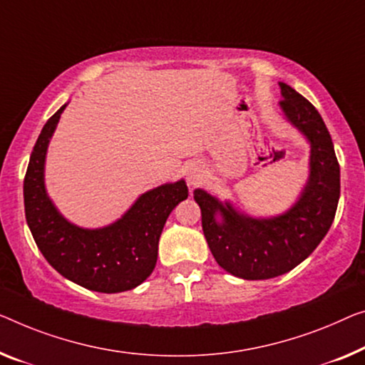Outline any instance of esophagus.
<instances>
[{"label": "esophagus", "mask_w": 365, "mask_h": 365, "mask_svg": "<svg viewBox=\"0 0 365 365\" xmlns=\"http://www.w3.org/2000/svg\"><path fill=\"white\" fill-rule=\"evenodd\" d=\"M203 180V170H201V167L198 165H190L188 170H187V182L188 185H192V187H197V185Z\"/></svg>", "instance_id": "esophagus-1"}]
</instances>
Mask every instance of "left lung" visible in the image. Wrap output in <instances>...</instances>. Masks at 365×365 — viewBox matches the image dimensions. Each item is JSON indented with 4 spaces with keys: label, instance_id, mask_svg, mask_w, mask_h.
Listing matches in <instances>:
<instances>
[{
    "label": "left lung",
    "instance_id": "left-lung-1",
    "mask_svg": "<svg viewBox=\"0 0 365 365\" xmlns=\"http://www.w3.org/2000/svg\"><path fill=\"white\" fill-rule=\"evenodd\" d=\"M282 113L309 144V175L285 213L254 217L197 188L201 226L220 267L244 280L284 275L312 254L333 225L339 201V164L328 128L317 108L280 81Z\"/></svg>",
    "mask_w": 365,
    "mask_h": 365
}]
</instances>
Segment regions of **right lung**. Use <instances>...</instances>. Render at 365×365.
<instances>
[{
  "label": "right lung",
  "instance_id": "obj_1",
  "mask_svg": "<svg viewBox=\"0 0 365 365\" xmlns=\"http://www.w3.org/2000/svg\"><path fill=\"white\" fill-rule=\"evenodd\" d=\"M63 105L42 128L24 178L26 221L48 264L73 284L101 293L133 290L157 262L159 239L172 210L187 200L185 180L164 183L140 195L111 225L88 230L63 217L47 195L43 170Z\"/></svg>",
  "mask_w": 365,
  "mask_h": 365
}]
</instances>
